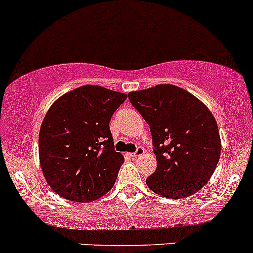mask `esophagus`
Wrapping results in <instances>:
<instances>
[{"label": "esophagus", "instance_id": "esophagus-1", "mask_svg": "<svg viewBox=\"0 0 253 253\" xmlns=\"http://www.w3.org/2000/svg\"><path fill=\"white\" fill-rule=\"evenodd\" d=\"M144 154V148L143 147H138L136 149V152L132 153V157H141V155Z\"/></svg>", "mask_w": 253, "mask_h": 253}]
</instances>
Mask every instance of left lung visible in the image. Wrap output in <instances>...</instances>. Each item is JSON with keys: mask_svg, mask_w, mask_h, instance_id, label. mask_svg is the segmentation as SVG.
<instances>
[{"mask_svg": "<svg viewBox=\"0 0 253 253\" xmlns=\"http://www.w3.org/2000/svg\"><path fill=\"white\" fill-rule=\"evenodd\" d=\"M132 105L149 125L157 170L145 182L157 195L185 198L213 175L221 152L213 114L195 95L172 84L128 93Z\"/></svg>", "mask_w": 253, "mask_h": 253, "instance_id": "8db88e82", "label": "left lung"}]
</instances>
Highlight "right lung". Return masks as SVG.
Returning <instances> with one entry per match:
<instances>
[{
  "mask_svg": "<svg viewBox=\"0 0 253 253\" xmlns=\"http://www.w3.org/2000/svg\"><path fill=\"white\" fill-rule=\"evenodd\" d=\"M126 99L88 84L63 94L48 109L39 132V159L58 196L91 202L111 190L125 159L115 152L109 124Z\"/></svg>",
  "mask_w": 253,
  "mask_h": 253,
  "instance_id": "obj_1",
  "label": "right lung"
}]
</instances>
